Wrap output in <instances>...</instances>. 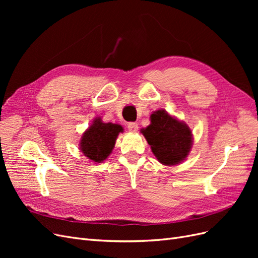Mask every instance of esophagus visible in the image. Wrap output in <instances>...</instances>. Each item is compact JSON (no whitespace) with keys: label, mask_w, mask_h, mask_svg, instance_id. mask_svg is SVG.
Instances as JSON below:
<instances>
[{"label":"esophagus","mask_w":258,"mask_h":258,"mask_svg":"<svg viewBox=\"0 0 258 258\" xmlns=\"http://www.w3.org/2000/svg\"><path fill=\"white\" fill-rule=\"evenodd\" d=\"M139 128V124L137 122H129L128 123V130L131 132H137Z\"/></svg>","instance_id":"1"}]
</instances>
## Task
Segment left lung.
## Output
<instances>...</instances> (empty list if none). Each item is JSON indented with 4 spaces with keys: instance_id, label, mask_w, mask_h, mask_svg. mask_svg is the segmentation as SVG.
<instances>
[{
    "instance_id": "8db88e82",
    "label": "left lung",
    "mask_w": 258,
    "mask_h": 258,
    "mask_svg": "<svg viewBox=\"0 0 258 258\" xmlns=\"http://www.w3.org/2000/svg\"><path fill=\"white\" fill-rule=\"evenodd\" d=\"M141 132L156 158L165 166L181 163L190 152L191 130L165 110L155 111L151 115V124L141 129Z\"/></svg>"
}]
</instances>
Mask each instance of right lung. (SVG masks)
Masks as SVG:
<instances>
[{
  "label": "right lung",
  "mask_w": 258,
  "mask_h": 258,
  "mask_svg": "<svg viewBox=\"0 0 258 258\" xmlns=\"http://www.w3.org/2000/svg\"><path fill=\"white\" fill-rule=\"evenodd\" d=\"M123 129L118 123L103 122L100 117L93 119L81 139L82 153L95 162H102L112 153L115 141Z\"/></svg>",
  "instance_id": "right-lung-1"
}]
</instances>
